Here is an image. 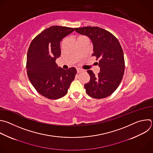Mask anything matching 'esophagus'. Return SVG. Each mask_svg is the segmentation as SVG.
Listing matches in <instances>:
<instances>
[{"mask_svg":"<svg viewBox=\"0 0 153 153\" xmlns=\"http://www.w3.org/2000/svg\"><path fill=\"white\" fill-rule=\"evenodd\" d=\"M83 70H81V69H80V68H77V73H82V72H83Z\"/></svg>","mask_w":153,"mask_h":153,"instance_id":"1","label":"esophagus"}]
</instances>
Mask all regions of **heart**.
<instances>
[{"mask_svg":"<svg viewBox=\"0 0 153 153\" xmlns=\"http://www.w3.org/2000/svg\"><path fill=\"white\" fill-rule=\"evenodd\" d=\"M82 37H84L83 36H79L78 38H77V39H79V38H82Z\"/></svg>","mask_w":153,"mask_h":153,"instance_id":"b5f03b06","label":"heart"}]
</instances>
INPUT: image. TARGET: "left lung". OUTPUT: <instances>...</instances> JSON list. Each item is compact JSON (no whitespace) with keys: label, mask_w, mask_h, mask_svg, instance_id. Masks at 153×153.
I'll use <instances>...</instances> for the list:
<instances>
[{"label":"left lung","mask_w":153,"mask_h":153,"mask_svg":"<svg viewBox=\"0 0 153 153\" xmlns=\"http://www.w3.org/2000/svg\"><path fill=\"white\" fill-rule=\"evenodd\" d=\"M74 30L91 39L94 46L92 56L99 60L100 71L97 76L92 70L87 71L90 76L89 82L84 85L87 94L97 99L111 95L120 85L125 70L124 53L119 41L109 31L97 26Z\"/></svg>","instance_id":"left-lung-1"}]
</instances>
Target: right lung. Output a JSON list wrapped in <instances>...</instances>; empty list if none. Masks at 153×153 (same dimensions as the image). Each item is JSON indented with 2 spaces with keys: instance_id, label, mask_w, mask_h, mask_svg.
Wrapping results in <instances>:
<instances>
[{
  "instance_id": "1",
  "label": "right lung",
  "mask_w": 153,
  "mask_h": 153,
  "mask_svg": "<svg viewBox=\"0 0 153 153\" xmlns=\"http://www.w3.org/2000/svg\"><path fill=\"white\" fill-rule=\"evenodd\" d=\"M74 30L72 27L51 26L30 44L26 62L28 78L36 91L48 99L56 100L65 95L77 73L74 67L64 70L56 63L61 56V41Z\"/></svg>"
}]
</instances>
